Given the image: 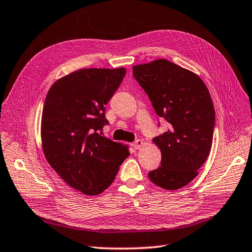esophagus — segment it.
Listing matches in <instances>:
<instances>
[{"instance_id":"esophagus-1","label":"esophagus","mask_w":252,"mask_h":252,"mask_svg":"<svg viewBox=\"0 0 252 252\" xmlns=\"http://www.w3.org/2000/svg\"><path fill=\"white\" fill-rule=\"evenodd\" d=\"M142 146H143V140H141V139H138V140H136L135 142L132 143V147L135 148L136 150H138V149H140Z\"/></svg>"}]
</instances>
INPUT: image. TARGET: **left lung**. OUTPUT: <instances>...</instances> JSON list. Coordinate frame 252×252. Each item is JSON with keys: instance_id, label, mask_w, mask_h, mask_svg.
<instances>
[{"instance_id": "left-lung-1", "label": "left lung", "mask_w": 252, "mask_h": 252, "mask_svg": "<svg viewBox=\"0 0 252 252\" xmlns=\"http://www.w3.org/2000/svg\"><path fill=\"white\" fill-rule=\"evenodd\" d=\"M132 75L169 124L153 138L162 158L149 178L167 190L183 188L198 175L212 147L215 111L210 92L198 75L164 59L133 66Z\"/></svg>"}]
</instances>
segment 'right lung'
Segmentation results:
<instances>
[{"label":"right lung","mask_w":252,"mask_h":252,"mask_svg":"<svg viewBox=\"0 0 252 252\" xmlns=\"http://www.w3.org/2000/svg\"><path fill=\"white\" fill-rule=\"evenodd\" d=\"M124 67L84 68L56 80L45 97L41 139L45 158L71 188L103 192L129 156L127 146L101 136L105 105L125 77Z\"/></svg>","instance_id":"obj_1"}]
</instances>
